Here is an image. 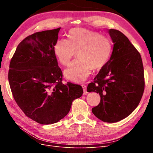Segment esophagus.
<instances>
[{"mask_svg": "<svg viewBox=\"0 0 153 153\" xmlns=\"http://www.w3.org/2000/svg\"><path fill=\"white\" fill-rule=\"evenodd\" d=\"M82 87L83 91H84V94H87L88 93L87 91V86L83 84V85H82Z\"/></svg>", "mask_w": 153, "mask_h": 153, "instance_id": "obj_1", "label": "esophagus"}]
</instances>
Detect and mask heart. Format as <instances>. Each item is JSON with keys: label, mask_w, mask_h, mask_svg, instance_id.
<instances>
[{"label": "heart", "mask_w": 153, "mask_h": 153, "mask_svg": "<svg viewBox=\"0 0 153 153\" xmlns=\"http://www.w3.org/2000/svg\"><path fill=\"white\" fill-rule=\"evenodd\" d=\"M69 40L56 42L54 51L60 63L67 66L77 52L78 59L64 71L65 77L74 82L81 83L88 78L93 69H100L109 60L111 43L99 32L82 28L70 30Z\"/></svg>", "instance_id": "heart-1"}]
</instances>
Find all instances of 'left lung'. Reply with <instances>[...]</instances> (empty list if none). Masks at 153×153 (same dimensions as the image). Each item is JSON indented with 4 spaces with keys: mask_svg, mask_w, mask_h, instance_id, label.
<instances>
[{
    "mask_svg": "<svg viewBox=\"0 0 153 153\" xmlns=\"http://www.w3.org/2000/svg\"><path fill=\"white\" fill-rule=\"evenodd\" d=\"M114 43L110 58L87 86L100 102L92 109L103 122L115 123L130 115L138 107L144 89L143 62L140 53L121 31L110 29Z\"/></svg>",
    "mask_w": 153,
    "mask_h": 153,
    "instance_id": "left-lung-1",
    "label": "left lung"
}]
</instances>
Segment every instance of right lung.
Instances as JSON below:
<instances>
[{
    "label": "right lung",
    "instance_id": "add662e5",
    "mask_svg": "<svg viewBox=\"0 0 153 153\" xmlns=\"http://www.w3.org/2000/svg\"><path fill=\"white\" fill-rule=\"evenodd\" d=\"M61 28L36 32L22 41L10 61L9 81L13 98L28 117L53 124L68 113L81 97L82 87L62 82V71L54 51Z\"/></svg>",
    "mask_w": 153,
    "mask_h": 153
}]
</instances>
